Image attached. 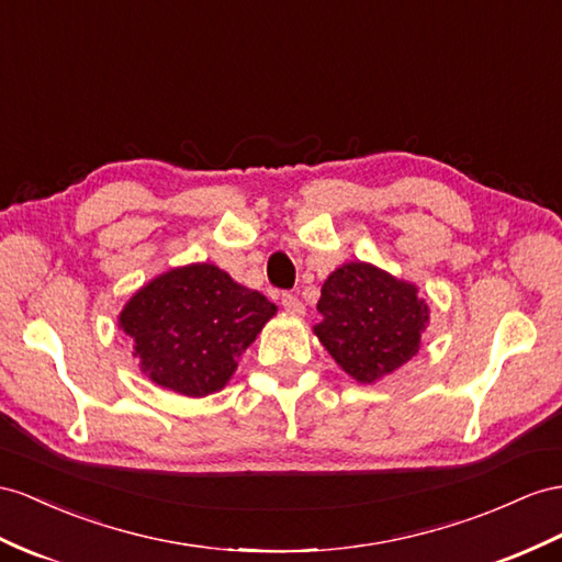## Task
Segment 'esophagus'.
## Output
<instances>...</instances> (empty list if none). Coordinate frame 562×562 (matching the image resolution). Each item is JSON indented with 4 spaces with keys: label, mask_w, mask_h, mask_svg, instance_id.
<instances>
[{
    "label": "esophagus",
    "mask_w": 562,
    "mask_h": 562,
    "mask_svg": "<svg viewBox=\"0 0 562 562\" xmlns=\"http://www.w3.org/2000/svg\"><path fill=\"white\" fill-rule=\"evenodd\" d=\"M280 304H282L286 311H290V313H304V304H301L299 296H294V294L282 292V294H280Z\"/></svg>",
    "instance_id": "1"
}]
</instances>
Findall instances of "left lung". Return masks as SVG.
I'll list each match as a JSON object with an SVG mask.
<instances>
[{
    "mask_svg": "<svg viewBox=\"0 0 562 562\" xmlns=\"http://www.w3.org/2000/svg\"><path fill=\"white\" fill-rule=\"evenodd\" d=\"M315 335L358 382H375L418 353L429 318L413 284L368 263L337 268L323 284Z\"/></svg>",
    "mask_w": 562,
    "mask_h": 562,
    "instance_id": "left-lung-1",
    "label": "left lung"
}]
</instances>
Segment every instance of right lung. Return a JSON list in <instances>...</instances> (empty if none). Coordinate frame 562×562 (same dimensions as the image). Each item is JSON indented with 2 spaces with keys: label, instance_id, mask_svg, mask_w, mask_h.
<instances>
[{
  "label": "right lung",
  "instance_id": "obj_1",
  "mask_svg": "<svg viewBox=\"0 0 562 562\" xmlns=\"http://www.w3.org/2000/svg\"><path fill=\"white\" fill-rule=\"evenodd\" d=\"M276 304L225 270L194 263L151 280L127 301L121 327L142 370L184 396L218 392Z\"/></svg>",
  "mask_w": 562,
  "mask_h": 562
}]
</instances>
